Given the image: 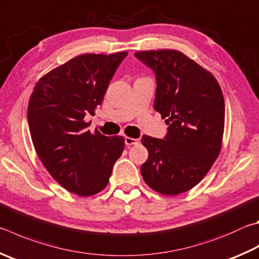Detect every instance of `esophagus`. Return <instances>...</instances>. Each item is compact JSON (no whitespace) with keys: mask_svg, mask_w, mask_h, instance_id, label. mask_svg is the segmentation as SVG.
<instances>
[{"mask_svg":"<svg viewBox=\"0 0 259 259\" xmlns=\"http://www.w3.org/2000/svg\"><path fill=\"white\" fill-rule=\"evenodd\" d=\"M124 143H125L126 146H128V147H130V146H133V145H137L139 142H138V139L130 138V137H125V138H124Z\"/></svg>","mask_w":259,"mask_h":259,"instance_id":"esophagus-1","label":"esophagus"}]
</instances>
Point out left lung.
<instances>
[{
  "mask_svg": "<svg viewBox=\"0 0 259 259\" xmlns=\"http://www.w3.org/2000/svg\"><path fill=\"white\" fill-rule=\"evenodd\" d=\"M156 79L154 110L168 125L163 139L144 135L148 159L140 171L162 195L176 196L201 181L218 158L224 131L225 105L213 74L175 50L135 53Z\"/></svg>",
  "mask_w": 259,
  "mask_h": 259,
  "instance_id": "left-lung-1",
  "label": "left lung"
}]
</instances>
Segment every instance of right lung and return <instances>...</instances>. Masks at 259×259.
Masks as SVG:
<instances>
[{"label":"right lung","mask_w":259,"mask_h":259,"mask_svg":"<svg viewBox=\"0 0 259 259\" xmlns=\"http://www.w3.org/2000/svg\"><path fill=\"white\" fill-rule=\"evenodd\" d=\"M128 55L83 54L46 73L28 104V125L36 153L61 186L92 196L109 183L124 138L91 134L84 122L101 105L116 69Z\"/></svg>","instance_id":"1"}]
</instances>
